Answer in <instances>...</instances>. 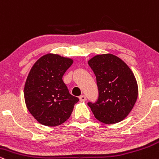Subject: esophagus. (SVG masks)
Instances as JSON below:
<instances>
[{"label": "esophagus", "mask_w": 159, "mask_h": 159, "mask_svg": "<svg viewBox=\"0 0 159 159\" xmlns=\"http://www.w3.org/2000/svg\"><path fill=\"white\" fill-rule=\"evenodd\" d=\"M80 101H85V100H86V98H85V96L84 94L81 95V96H80Z\"/></svg>", "instance_id": "34e87169"}]
</instances>
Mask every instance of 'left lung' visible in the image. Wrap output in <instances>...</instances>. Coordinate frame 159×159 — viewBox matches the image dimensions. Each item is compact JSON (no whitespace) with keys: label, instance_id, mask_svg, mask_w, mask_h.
<instances>
[{"label":"left lung","instance_id":"8db88e82","mask_svg":"<svg viewBox=\"0 0 159 159\" xmlns=\"http://www.w3.org/2000/svg\"><path fill=\"white\" fill-rule=\"evenodd\" d=\"M89 65L96 76L98 98L89 102L95 118L106 124L123 120L138 98V85L131 69L112 54L95 56Z\"/></svg>","mask_w":159,"mask_h":159}]
</instances>
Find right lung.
Wrapping results in <instances>:
<instances>
[{
  "mask_svg": "<svg viewBox=\"0 0 159 159\" xmlns=\"http://www.w3.org/2000/svg\"><path fill=\"white\" fill-rule=\"evenodd\" d=\"M73 60L47 54L32 67L24 86L27 109L40 124L57 126L70 117L79 98L69 93L62 76Z\"/></svg>",
  "mask_w": 159,
  "mask_h": 159,
  "instance_id": "right-lung-1",
  "label": "right lung"
}]
</instances>
